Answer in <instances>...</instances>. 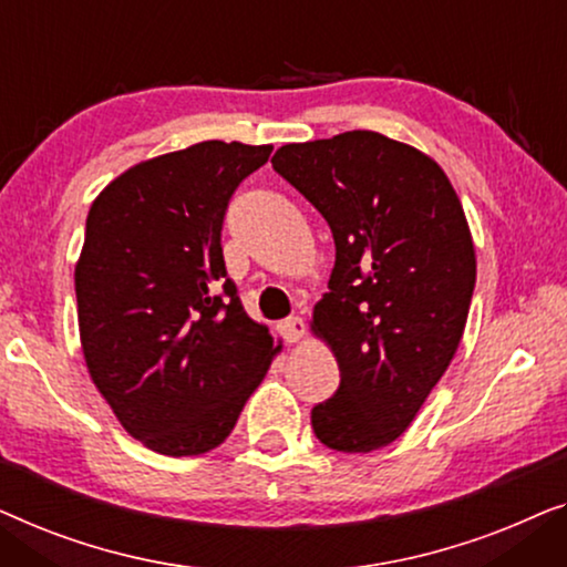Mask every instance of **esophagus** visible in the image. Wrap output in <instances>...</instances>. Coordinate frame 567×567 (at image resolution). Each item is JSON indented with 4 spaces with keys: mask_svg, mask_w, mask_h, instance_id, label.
Wrapping results in <instances>:
<instances>
[{
    "mask_svg": "<svg viewBox=\"0 0 567 567\" xmlns=\"http://www.w3.org/2000/svg\"><path fill=\"white\" fill-rule=\"evenodd\" d=\"M280 333L287 344H295V341H300L302 333H306V323H302L300 316H290L280 323Z\"/></svg>",
    "mask_w": 567,
    "mask_h": 567,
    "instance_id": "obj_1",
    "label": "esophagus"
}]
</instances>
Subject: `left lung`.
Here are the masks:
<instances>
[{"label":"left lung","mask_w":567,"mask_h":567,"mask_svg":"<svg viewBox=\"0 0 567 567\" xmlns=\"http://www.w3.org/2000/svg\"><path fill=\"white\" fill-rule=\"evenodd\" d=\"M272 166L337 244L310 331L341 382L310 424L331 450L374 452L411 426L460 347L475 290L465 210L432 156L374 131L287 143Z\"/></svg>","instance_id":"1"}]
</instances>
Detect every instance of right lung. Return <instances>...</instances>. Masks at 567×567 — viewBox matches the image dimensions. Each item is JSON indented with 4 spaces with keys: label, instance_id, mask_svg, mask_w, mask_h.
Listing matches in <instances>:
<instances>
[{
    "label": "right lung",
    "instance_id": "right-lung-1",
    "mask_svg": "<svg viewBox=\"0 0 567 567\" xmlns=\"http://www.w3.org/2000/svg\"><path fill=\"white\" fill-rule=\"evenodd\" d=\"M272 146L203 141L131 166L86 215L74 285L86 370L133 440L169 457L234 432L280 352L228 280L220 230Z\"/></svg>",
    "mask_w": 567,
    "mask_h": 567
}]
</instances>
